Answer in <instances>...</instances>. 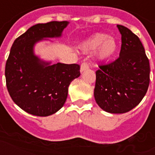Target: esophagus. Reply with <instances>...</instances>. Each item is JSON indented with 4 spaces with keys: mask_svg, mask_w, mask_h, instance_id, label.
Segmentation results:
<instances>
[{
    "mask_svg": "<svg viewBox=\"0 0 155 155\" xmlns=\"http://www.w3.org/2000/svg\"><path fill=\"white\" fill-rule=\"evenodd\" d=\"M89 68V65L87 63H82L81 64V67H80V72L82 73V72H84L86 70H87Z\"/></svg>",
    "mask_w": 155,
    "mask_h": 155,
    "instance_id": "34e87169",
    "label": "esophagus"
}]
</instances>
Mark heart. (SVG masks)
Wrapping results in <instances>:
<instances>
[{"mask_svg":"<svg viewBox=\"0 0 155 155\" xmlns=\"http://www.w3.org/2000/svg\"><path fill=\"white\" fill-rule=\"evenodd\" d=\"M80 48L84 53H91L98 48L97 58L104 63L110 60L117 54L119 49L118 42L112 36L106 34H95L81 43Z\"/></svg>","mask_w":155,"mask_h":155,"instance_id":"1","label":"heart"}]
</instances>
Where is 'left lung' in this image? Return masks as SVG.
<instances>
[{
	"label": "left lung",
	"instance_id": "8db88e82",
	"mask_svg": "<svg viewBox=\"0 0 155 155\" xmlns=\"http://www.w3.org/2000/svg\"><path fill=\"white\" fill-rule=\"evenodd\" d=\"M121 35L120 57L96 73L94 97L107 112L121 114L135 108L147 92L150 62L140 39L128 28L116 25Z\"/></svg>",
	"mask_w": 155,
	"mask_h": 155
}]
</instances>
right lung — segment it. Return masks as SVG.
I'll list each match as a JSON object with an SVG mask.
<instances>
[{
	"label": "right lung",
	"mask_w": 155,
	"mask_h": 155,
	"mask_svg": "<svg viewBox=\"0 0 155 155\" xmlns=\"http://www.w3.org/2000/svg\"><path fill=\"white\" fill-rule=\"evenodd\" d=\"M68 24H37L19 36L11 46L5 64L6 87L13 101L27 113L37 116L56 113L66 101L70 83L80 76L78 64H53L35 52L39 42L61 38Z\"/></svg>",
	"instance_id": "obj_1"
}]
</instances>
